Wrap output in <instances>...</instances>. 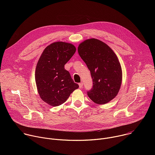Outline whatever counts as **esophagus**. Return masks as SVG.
Listing matches in <instances>:
<instances>
[{"label": "esophagus", "mask_w": 155, "mask_h": 155, "mask_svg": "<svg viewBox=\"0 0 155 155\" xmlns=\"http://www.w3.org/2000/svg\"><path fill=\"white\" fill-rule=\"evenodd\" d=\"M83 86V83L82 82L80 83H79V87H80V88H82Z\"/></svg>", "instance_id": "obj_1"}]
</instances>
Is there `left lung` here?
I'll return each instance as SVG.
<instances>
[{"label": "left lung", "instance_id": "1", "mask_svg": "<svg viewBox=\"0 0 155 155\" xmlns=\"http://www.w3.org/2000/svg\"><path fill=\"white\" fill-rule=\"evenodd\" d=\"M78 52L93 79V87L87 91L88 97L97 104L115 98L121 86L122 71L113 50L103 41L91 38L80 44Z\"/></svg>", "mask_w": 155, "mask_h": 155}]
</instances>
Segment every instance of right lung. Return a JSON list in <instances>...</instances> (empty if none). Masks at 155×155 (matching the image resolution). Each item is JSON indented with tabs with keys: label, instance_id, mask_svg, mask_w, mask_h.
Returning <instances> with one entry per match:
<instances>
[{
	"label": "right lung",
	"instance_id": "1",
	"mask_svg": "<svg viewBox=\"0 0 155 155\" xmlns=\"http://www.w3.org/2000/svg\"><path fill=\"white\" fill-rule=\"evenodd\" d=\"M75 51L72 44L54 42L44 50L38 61L35 74L38 93L44 102L51 106L65 102L79 87L64 69Z\"/></svg>",
	"mask_w": 155,
	"mask_h": 155
}]
</instances>
